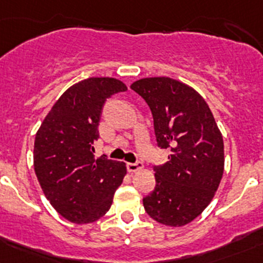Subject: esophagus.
<instances>
[{
	"label": "esophagus",
	"mask_w": 263,
	"mask_h": 263,
	"mask_svg": "<svg viewBox=\"0 0 263 263\" xmlns=\"http://www.w3.org/2000/svg\"><path fill=\"white\" fill-rule=\"evenodd\" d=\"M126 167H128V171L129 172H137L139 171V170H143V163L142 162H137V163H128L126 164Z\"/></svg>",
	"instance_id": "1"
}]
</instances>
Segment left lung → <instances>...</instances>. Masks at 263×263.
Returning <instances> with one entry per match:
<instances>
[{
  "mask_svg": "<svg viewBox=\"0 0 263 263\" xmlns=\"http://www.w3.org/2000/svg\"><path fill=\"white\" fill-rule=\"evenodd\" d=\"M153 115L157 143L168 162L154 167L156 189L143 199L148 215L183 227L210 204L224 172V142L212 110L196 90L170 77L132 83Z\"/></svg>",
  "mask_w": 263,
  "mask_h": 263,
  "instance_id": "obj_1",
  "label": "left lung"
}]
</instances>
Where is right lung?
I'll list each match as a JSON object with an SVG mask.
<instances>
[{"label":"right lung","mask_w":263,"mask_h":263,"mask_svg":"<svg viewBox=\"0 0 263 263\" xmlns=\"http://www.w3.org/2000/svg\"><path fill=\"white\" fill-rule=\"evenodd\" d=\"M116 78L91 77L63 92L37 129L34 170L45 197L76 224L99 220L109 212L126 175L124 162L95 159L100 118L106 99L126 91Z\"/></svg>","instance_id":"right-lung-1"}]
</instances>
